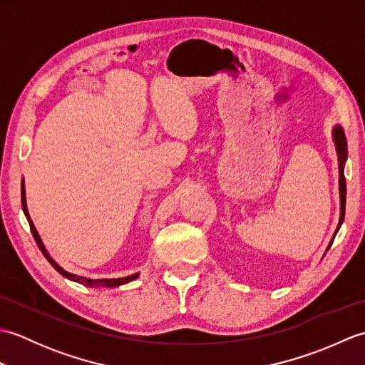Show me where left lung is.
I'll return each mask as SVG.
<instances>
[{"instance_id":"1","label":"left lung","mask_w":365,"mask_h":365,"mask_svg":"<svg viewBox=\"0 0 365 365\" xmlns=\"http://www.w3.org/2000/svg\"><path fill=\"white\" fill-rule=\"evenodd\" d=\"M332 141H334L336 145V152H337V161H339V197H340V216H339V224L337 229L332 235L331 242L327 247V251L331 247L332 242H334L336 234L339 232L340 226L344 222V216H345V200H346V183H345V174H344V168H345V161H346V138L344 133V128L340 125H334L332 128ZM327 254V252H324Z\"/></svg>"}]
</instances>
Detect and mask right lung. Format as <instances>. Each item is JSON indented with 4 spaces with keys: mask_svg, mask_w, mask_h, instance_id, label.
I'll return each mask as SVG.
<instances>
[{
    "mask_svg": "<svg viewBox=\"0 0 365 365\" xmlns=\"http://www.w3.org/2000/svg\"><path fill=\"white\" fill-rule=\"evenodd\" d=\"M21 208H23V213H25L26 220L29 222V227H31V232H33V237L36 240V243L38 246V250L42 251V254L45 255V259L48 260L51 263V267L58 271L59 274H63L64 277L71 279V281L73 282H78L81 285H86V287H108V289H111V287H119V285H123V284H128L131 281H135V279L139 277V273H135L131 276H127V277H119V279H91V277H84V276H78V274H73V273H68V271H66L63 267H59L56 262H54L51 259V255L48 254V251H46V247L42 242V238L38 237L37 230L34 227V222L31 221V216H29V212H28V207H26V190H25V182L21 180Z\"/></svg>",
    "mask_w": 365,
    "mask_h": 365,
    "instance_id": "obj_1",
    "label": "right lung"
}]
</instances>
